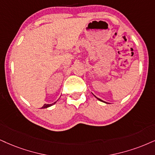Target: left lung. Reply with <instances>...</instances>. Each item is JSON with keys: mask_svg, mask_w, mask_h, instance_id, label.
Returning a JSON list of instances; mask_svg holds the SVG:
<instances>
[{"mask_svg": "<svg viewBox=\"0 0 155 155\" xmlns=\"http://www.w3.org/2000/svg\"><path fill=\"white\" fill-rule=\"evenodd\" d=\"M95 98H96L97 99H98V100H99V101H101V102H104V103H106V102H105V101H102V100H101V99H100V98H97V97L96 96H95Z\"/></svg>", "mask_w": 155, "mask_h": 155, "instance_id": "left-lung-1", "label": "left lung"}]
</instances>
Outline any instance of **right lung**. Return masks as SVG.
I'll use <instances>...</instances> for the list:
<instances>
[{"label": "right lung", "instance_id": "obj_1", "mask_svg": "<svg viewBox=\"0 0 155 155\" xmlns=\"http://www.w3.org/2000/svg\"><path fill=\"white\" fill-rule=\"evenodd\" d=\"M55 103H56V102L53 103V104H45L42 107H41V108H48V107H50L51 106H53V105H54Z\"/></svg>", "mask_w": 155, "mask_h": 155}]
</instances>
